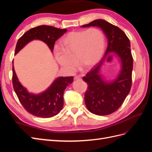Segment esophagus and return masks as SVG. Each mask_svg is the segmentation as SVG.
<instances>
[{
	"label": "esophagus",
	"mask_w": 152,
	"mask_h": 152,
	"mask_svg": "<svg viewBox=\"0 0 152 152\" xmlns=\"http://www.w3.org/2000/svg\"><path fill=\"white\" fill-rule=\"evenodd\" d=\"M81 77L79 76V75H77L74 77V80H81Z\"/></svg>",
	"instance_id": "obj_1"
}]
</instances>
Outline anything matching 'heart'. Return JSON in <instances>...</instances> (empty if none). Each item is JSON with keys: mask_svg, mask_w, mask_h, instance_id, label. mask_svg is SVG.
Here are the masks:
<instances>
[{"mask_svg": "<svg viewBox=\"0 0 152 152\" xmlns=\"http://www.w3.org/2000/svg\"><path fill=\"white\" fill-rule=\"evenodd\" d=\"M62 48L55 47L54 53L56 61L65 70L75 72L79 65L89 68L97 64L102 57L104 49L103 32L96 28L87 30L72 31L61 40Z\"/></svg>", "mask_w": 152, "mask_h": 152, "instance_id": "1", "label": "heart"}]
</instances>
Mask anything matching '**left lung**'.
<instances>
[{
  "instance_id": "1",
  "label": "left lung",
  "mask_w": 152,
  "mask_h": 152,
  "mask_svg": "<svg viewBox=\"0 0 152 152\" xmlns=\"http://www.w3.org/2000/svg\"><path fill=\"white\" fill-rule=\"evenodd\" d=\"M90 26L102 28L107 37L108 46L101 61L83 77V80L88 85L85 93V103L91 113L107 115L119 108L130 92L133 68L131 44L121 29L104 20H96L81 26L83 28ZM113 56L119 59L121 70L115 79L105 80L100 74V68L106 58Z\"/></svg>"
}]
</instances>
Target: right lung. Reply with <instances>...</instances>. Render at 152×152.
I'll use <instances>...</instances> for the list:
<instances>
[{
    "mask_svg": "<svg viewBox=\"0 0 152 152\" xmlns=\"http://www.w3.org/2000/svg\"><path fill=\"white\" fill-rule=\"evenodd\" d=\"M66 29L52 26L41 25L27 31L18 39L15 54L34 40H39L48 45L53 53L55 42L66 32ZM73 77H59L48 88L39 94L29 93L18 79L12 61V84L20 103L27 112L34 116L49 118L56 115L63 107V93L66 87L72 83Z\"/></svg>",
    "mask_w": 152,
    "mask_h": 152,
    "instance_id": "add662e5",
    "label": "right lung"
}]
</instances>
